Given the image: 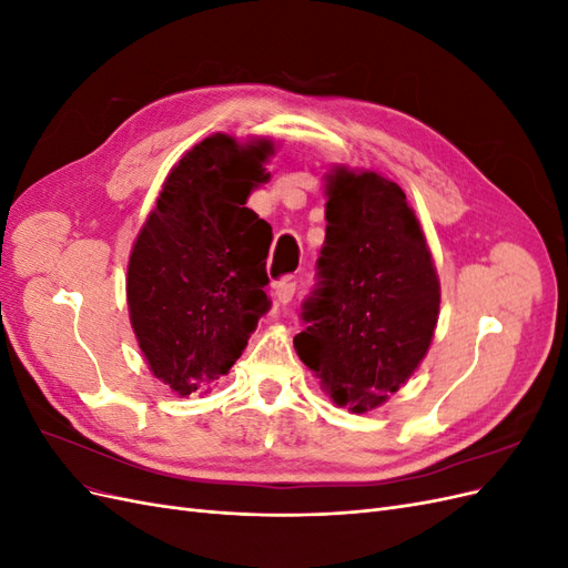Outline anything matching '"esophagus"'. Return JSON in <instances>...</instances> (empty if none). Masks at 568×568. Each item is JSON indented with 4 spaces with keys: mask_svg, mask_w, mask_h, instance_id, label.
<instances>
[{
    "mask_svg": "<svg viewBox=\"0 0 568 568\" xmlns=\"http://www.w3.org/2000/svg\"><path fill=\"white\" fill-rule=\"evenodd\" d=\"M294 294H296V282L294 280H282V282L274 284V296H277V301L282 305H286L291 298H294Z\"/></svg>",
    "mask_w": 568,
    "mask_h": 568,
    "instance_id": "1",
    "label": "esophagus"
}]
</instances>
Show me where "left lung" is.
Returning <instances> with one entry per match:
<instances>
[{"label":"left lung","mask_w":568,"mask_h":568,"mask_svg":"<svg viewBox=\"0 0 568 568\" xmlns=\"http://www.w3.org/2000/svg\"><path fill=\"white\" fill-rule=\"evenodd\" d=\"M326 236L317 288L294 338L329 398L353 412L386 403L424 359L438 322L440 284L403 189L372 170L326 178Z\"/></svg>","instance_id":"1"}]
</instances>
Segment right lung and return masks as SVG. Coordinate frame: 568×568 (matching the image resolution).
<instances>
[{"mask_svg": "<svg viewBox=\"0 0 568 568\" xmlns=\"http://www.w3.org/2000/svg\"><path fill=\"white\" fill-rule=\"evenodd\" d=\"M272 153V140L205 136L170 170L134 239L130 322L149 369L178 395L227 374L270 311L272 227L246 201L270 180Z\"/></svg>", "mask_w": 568, "mask_h": 568, "instance_id": "obj_1", "label": "right lung"}]
</instances>
